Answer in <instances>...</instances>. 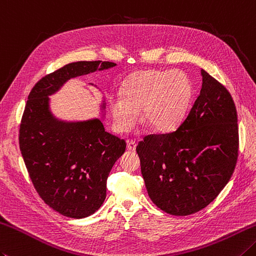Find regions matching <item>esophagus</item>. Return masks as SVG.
<instances>
[{"mask_svg":"<svg viewBox=\"0 0 256 256\" xmlns=\"http://www.w3.org/2000/svg\"><path fill=\"white\" fill-rule=\"evenodd\" d=\"M126 144H128V151H134V150L136 148V143H135L134 141H132V140H128Z\"/></svg>","mask_w":256,"mask_h":256,"instance_id":"1","label":"esophagus"}]
</instances>
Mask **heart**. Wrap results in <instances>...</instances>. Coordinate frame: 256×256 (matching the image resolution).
I'll use <instances>...</instances> for the list:
<instances>
[{
    "label": "heart",
    "mask_w": 256,
    "mask_h": 256,
    "mask_svg": "<svg viewBox=\"0 0 256 256\" xmlns=\"http://www.w3.org/2000/svg\"><path fill=\"white\" fill-rule=\"evenodd\" d=\"M122 98H114L110 108L114 128L128 133L143 120L156 132H170L178 128L192 100V84L180 70L148 68L135 72L124 82Z\"/></svg>",
    "instance_id": "1"
}]
</instances>
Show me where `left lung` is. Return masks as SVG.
Listing matches in <instances>:
<instances>
[{
  "label": "left lung",
  "instance_id": "1",
  "mask_svg": "<svg viewBox=\"0 0 256 256\" xmlns=\"http://www.w3.org/2000/svg\"><path fill=\"white\" fill-rule=\"evenodd\" d=\"M202 88L178 130L138 142L152 202L176 216L206 208L231 178L238 155L236 108L226 88L204 70Z\"/></svg>",
  "mask_w": 256,
  "mask_h": 256
}]
</instances>
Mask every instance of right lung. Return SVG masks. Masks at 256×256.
Here are the masks:
<instances>
[{"label":"right lung","instance_id":"right-lung-1","mask_svg":"<svg viewBox=\"0 0 256 256\" xmlns=\"http://www.w3.org/2000/svg\"><path fill=\"white\" fill-rule=\"evenodd\" d=\"M115 65L103 61L66 64L45 75L28 94L20 125V150L36 192L64 216L83 218L101 208L108 174L126 144L105 131L98 118H56L50 110L48 96L70 78Z\"/></svg>","mask_w":256,"mask_h":256}]
</instances>
